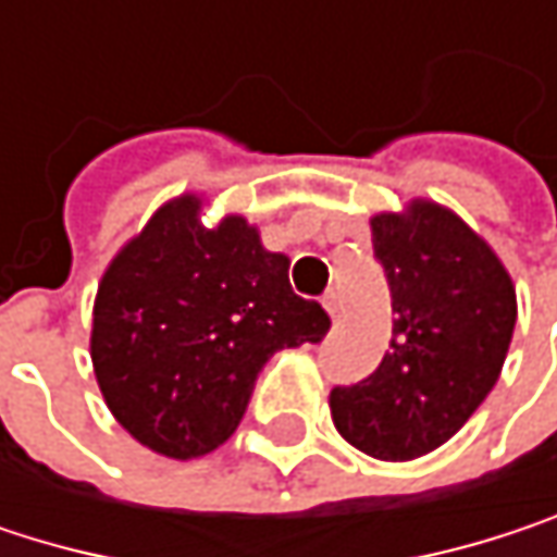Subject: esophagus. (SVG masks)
<instances>
[{
    "mask_svg": "<svg viewBox=\"0 0 557 557\" xmlns=\"http://www.w3.org/2000/svg\"><path fill=\"white\" fill-rule=\"evenodd\" d=\"M322 306H325L329 319H332V322H338V312H342V302H338V296H335V293H329V296L322 299Z\"/></svg>",
    "mask_w": 557,
    "mask_h": 557,
    "instance_id": "1",
    "label": "esophagus"
}]
</instances>
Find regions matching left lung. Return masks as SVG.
I'll use <instances>...</instances> for the list:
<instances>
[{
    "label": "left lung",
    "instance_id": "1",
    "mask_svg": "<svg viewBox=\"0 0 557 557\" xmlns=\"http://www.w3.org/2000/svg\"><path fill=\"white\" fill-rule=\"evenodd\" d=\"M393 306L381 368L329 393L338 435L377 461L445 445L500 381L516 325V286L484 235L455 209L412 196L371 215Z\"/></svg>",
    "mask_w": 557,
    "mask_h": 557
}]
</instances>
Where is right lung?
Here are the masks:
<instances>
[{
    "instance_id": "right-lung-1",
    "label": "right lung",
    "mask_w": 557,
    "mask_h": 557,
    "mask_svg": "<svg viewBox=\"0 0 557 557\" xmlns=\"http://www.w3.org/2000/svg\"><path fill=\"white\" fill-rule=\"evenodd\" d=\"M206 193L154 209L102 271L89 358L115 422L154 455L193 461L232 438L258 371L280 348L319 342L329 315L289 286L242 212L202 222Z\"/></svg>"
}]
</instances>
